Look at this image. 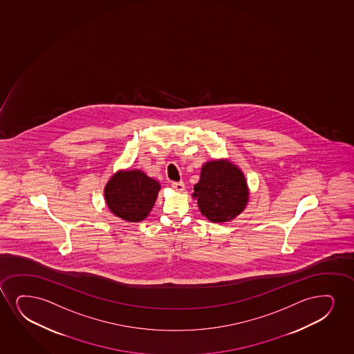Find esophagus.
<instances>
[{"mask_svg": "<svg viewBox=\"0 0 354 354\" xmlns=\"http://www.w3.org/2000/svg\"><path fill=\"white\" fill-rule=\"evenodd\" d=\"M171 187L175 189L176 192L180 193V192H183L184 187H185V185H184L183 182H172V183H171Z\"/></svg>", "mask_w": 354, "mask_h": 354, "instance_id": "1", "label": "esophagus"}]
</instances>
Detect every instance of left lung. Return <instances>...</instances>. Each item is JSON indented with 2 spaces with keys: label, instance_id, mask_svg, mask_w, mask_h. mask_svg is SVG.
Wrapping results in <instances>:
<instances>
[{
  "label": "left lung",
  "instance_id": "obj_1",
  "mask_svg": "<svg viewBox=\"0 0 354 354\" xmlns=\"http://www.w3.org/2000/svg\"><path fill=\"white\" fill-rule=\"evenodd\" d=\"M248 195L244 175L224 160L205 164L200 180L194 187L198 208L212 223L234 219L245 208Z\"/></svg>",
  "mask_w": 354,
  "mask_h": 354
}]
</instances>
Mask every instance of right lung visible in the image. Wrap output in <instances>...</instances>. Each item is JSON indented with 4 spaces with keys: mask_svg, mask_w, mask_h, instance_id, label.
Segmentation results:
<instances>
[{
    "mask_svg": "<svg viewBox=\"0 0 354 354\" xmlns=\"http://www.w3.org/2000/svg\"><path fill=\"white\" fill-rule=\"evenodd\" d=\"M160 185L142 171H120L105 187V200L118 218L138 223L151 212Z\"/></svg>",
    "mask_w": 354,
    "mask_h": 354,
    "instance_id": "add662e5",
    "label": "right lung"
}]
</instances>
